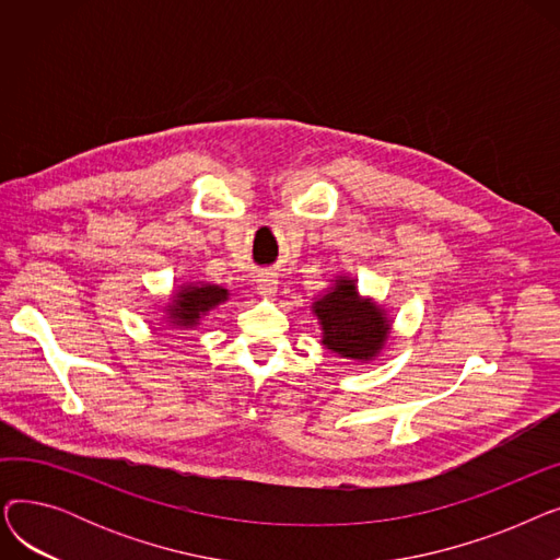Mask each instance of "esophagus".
Masks as SVG:
<instances>
[{"label":"esophagus","mask_w":560,"mask_h":560,"mask_svg":"<svg viewBox=\"0 0 560 560\" xmlns=\"http://www.w3.org/2000/svg\"><path fill=\"white\" fill-rule=\"evenodd\" d=\"M277 288H279V279L275 275H262L258 281H256V292L260 298H268L272 300L277 295Z\"/></svg>","instance_id":"esophagus-1"}]
</instances>
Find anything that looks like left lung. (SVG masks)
<instances>
[{
    "label": "left lung",
    "mask_w": 560,
    "mask_h": 560,
    "mask_svg": "<svg viewBox=\"0 0 560 560\" xmlns=\"http://www.w3.org/2000/svg\"><path fill=\"white\" fill-rule=\"evenodd\" d=\"M322 331L319 342L340 359L374 361L393 336V317L384 304L359 292V281L336 275L311 304Z\"/></svg>",
    "instance_id": "8db88e82"
}]
</instances>
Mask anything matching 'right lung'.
Segmentation results:
<instances>
[{"label":"right lung","instance_id":"1","mask_svg":"<svg viewBox=\"0 0 560 560\" xmlns=\"http://www.w3.org/2000/svg\"><path fill=\"white\" fill-rule=\"evenodd\" d=\"M229 300V290L218 283L206 281H188L182 283L172 292L170 302L163 306L170 329L192 331L199 327V322L209 315L215 306L224 304Z\"/></svg>","mask_w":560,"mask_h":560}]
</instances>
